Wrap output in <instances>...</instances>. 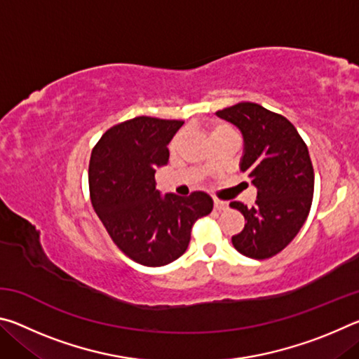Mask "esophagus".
Here are the masks:
<instances>
[{"mask_svg":"<svg viewBox=\"0 0 359 359\" xmlns=\"http://www.w3.org/2000/svg\"><path fill=\"white\" fill-rule=\"evenodd\" d=\"M214 208H215V210H226L228 209V203L220 201V199H215Z\"/></svg>","mask_w":359,"mask_h":359,"instance_id":"1","label":"esophagus"}]
</instances>
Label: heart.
<instances>
[{"instance_id": "b5f03b06", "label": "heart", "mask_w": 359, "mask_h": 359, "mask_svg": "<svg viewBox=\"0 0 359 359\" xmlns=\"http://www.w3.org/2000/svg\"><path fill=\"white\" fill-rule=\"evenodd\" d=\"M224 135H233V131H231V128H229L228 125H223V123L212 125V128H210L212 139L220 137V136H224ZM182 141H184V133H179V135L175 136L172 141H171V150H177L180 147Z\"/></svg>"}]
</instances>
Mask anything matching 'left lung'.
I'll return each mask as SVG.
<instances>
[{"label":"left lung","instance_id":"8db88e82","mask_svg":"<svg viewBox=\"0 0 359 359\" xmlns=\"http://www.w3.org/2000/svg\"><path fill=\"white\" fill-rule=\"evenodd\" d=\"M217 115L244 136L241 171L258 190L253 208L229 204L245 218L231 241L244 257L271 258L294 239L311 212L315 175L307 145L288 118L257 102H239Z\"/></svg>","mask_w":359,"mask_h":359}]
</instances>
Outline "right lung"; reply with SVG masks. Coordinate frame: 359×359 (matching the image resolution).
Listing matches in <instances>:
<instances>
[{"mask_svg": "<svg viewBox=\"0 0 359 359\" xmlns=\"http://www.w3.org/2000/svg\"><path fill=\"white\" fill-rule=\"evenodd\" d=\"M182 120L135 117L109 128L92 150L90 199L114 244L139 264L156 267L185 253L191 228L209 215L208 193L160 196L155 171L169 160L168 144Z\"/></svg>", "mask_w": 359, "mask_h": 359, "instance_id": "1", "label": "right lung"}]
</instances>
